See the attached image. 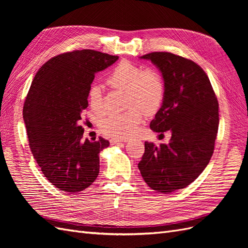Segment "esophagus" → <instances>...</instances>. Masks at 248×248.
Returning a JSON list of instances; mask_svg holds the SVG:
<instances>
[{"label":"esophagus","instance_id":"obj_1","mask_svg":"<svg viewBox=\"0 0 248 248\" xmlns=\"http://www.w3.org/2000/svg\"><path fill=\"white\" fill-rule=\"evenodd\" d=\"M121 141H125V140H119V139H110L109 140L110 145H116V144H119V142H121Z\"/></svg>","mask_w":248,"mask_h":248}]
</instances>
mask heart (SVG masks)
Segmentation results:
<instances>
[{"label":"heart","mask_w":248,"mask_h":248,"mask_svg":"<svg viewBox=\"0 0 248 248\" xmlns=\"http://www.w3.org/2000/svg\"><path fill=\"white\" fill-rule=\"evenodd\" d=\"M109 87L125 91V107L129 108L122 114H109L99 122V128L104 136L115 139H126L136 133L142 120V110L150 116L158 110L166 95V85L161 74L123 60L111 70L107 78ZM89 103L91 108L101 114L103 97L98 86L89 90Z\"/></svg>","instance_id":"obj_1"}]
</instances>
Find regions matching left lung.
Segmentation results:
<instances>
[{"instance_id": "8db88e82", "label": "left lung", "mask_w": 248, "mask_h": 248, "mask_svg": "<svg viewBox=\"0 0 248 248\" xmlns=\"http://www.w3.org/2000/svg\"><path fill=\"white\" fill-rule=\"evenodd\" d=\"M161 72L166 95L150 127L170 131L169 144L145 142L139 163L150 188L170 193L192 183L211 159L218 131V101L207 74L191 60L155 51L140 57Z\"/></svg>"}]
</instances>
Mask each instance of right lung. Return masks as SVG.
<instances>
[{
    "instance_id": "add662e5",
    "label": "right lung",
    "mask_w": 248,
    "mask_h": 248,
    "mask_svg": "<svg viewBox=\"0 0 248 248\" xmlns=\"http://www.w3.org/2000/svg\"><path fill=\"white\" fill-rule=\"evenodd\" d=\"M119 57L93 49L65 52L37 71L24 104L29 145L43 175L60 190L79 192L99 172V153L108 140L82 139L81 112L88 108L95 73Z\"/></svg>"
}]
</instances>
